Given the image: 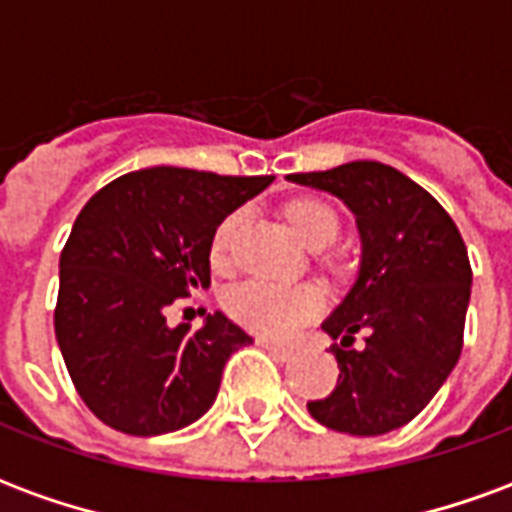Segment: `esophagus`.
I'll return each instance as SVG.
<instances>
[{"label":"esophagus","mask_w":512,"mask_h":512,"mask_svg":"<svg viewBox=\"0 0 512 512\" xmlns=\"http://www.w3.org/2000/svg\"><path fill=\"white\" fill-rule=\"evenodd\" d=\"M260 345H263V348H266V351L271 356H277V359H282V362H288L290 356H293V348H288V345L268 343V340H260Z\"/></svg>","instance_id":"obj_1"}]
</instances>
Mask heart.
I'll list each match as a JSON object with an SVG mask.
<instances>
[{"instance_id":"1","label":"heart","mask_w":512,"mask_h":512,"mask_svg":"<svg viewBox=\"0 0 512 512\" xmlns=\"http://www.w3.org/2000/svg\"><path fill=\"white\" fill-rule=\"evenodd\" d=\"M285 219L293 227V233L299 235L301 244L310 249L329 246L340 233L337 213L326 202L312 197L290 200L285 205ZM241 222H244V211H233L216 227L211 244V257L216 266L227 263ZM224 307L235 321L252 332L263 337H290L301 323L315 318V312L321 310V293L312 285H279L266 279H249L227 293Z\"/></svg>"}]
</instances>
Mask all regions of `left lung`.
<instances>
[{"label": "left lung", "mask_w": 512, "mask_h": 512, "mask_svg": "<svg viewBox=\"0 0 512 512\" xmlns=\"http://www.w3.org/2000/svg\"><path fill=\"white\" fill-rule=\"evenodd\" d=\"M288 180L343 200L362 241L356 282L321 326L340 340L332 345L337 386L307 408L321 425L351 436L403 428L461 356L472 293L461 233L428 191L381 161H348ZM359 331L366 345L354 349Z\"/></svg>", "instance_id": "8db88e82"}]
</instances>
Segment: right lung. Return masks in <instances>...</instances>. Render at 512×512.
Here are the masks:
<instances>
[{
    "mask_svg": "<svg viewBox=\"0 0 512 512\" xmlns=\"http://www.w3.org/2000/svg\"><path fill=\"white\" fill-rule=\"evenodd\" d=\"M274 175L150 167L98 191L60 255L54 332L76 392L109 428L161 436L213 406L252 337L222 312L169 326L167 307L211 285L216 227Z\"/></svg>",
    "mask_w": 512,
    "mask_h": 512,
    "instance_id": "right-lung-1",
    "label": "right lung"
}]
</instances>
